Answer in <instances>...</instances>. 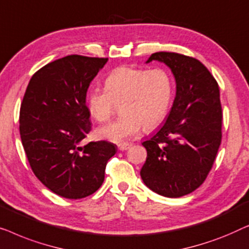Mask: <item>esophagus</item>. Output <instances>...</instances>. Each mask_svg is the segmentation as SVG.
<instances>
[{"label": "esophagus", "mask_w": 249, "mask_h": 249, "mask_svg": "<svg viewBox=\"0 0 249 249\" xmlns=\"http://www.w3.org/2000/svg\"><path fill=\"white\" fill-rule=\"evenodd\" d=\"M131 146V143H123V144H118V149H120L121 151H125V150H128Z\"/></svg>", "instance_id": "esophagus-1"}]
</instances>
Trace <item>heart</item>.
I'll return each instance as SVG.
<instances>
[{"label":"heart","instance_id":"b5f03b06","mask_svg":"<svg viewBox=\"0 0 249 249\" xmlns=\"http://www.w3.org/2000/svg\"><path fill=\"white\" fill-rule=\"evenodd\" d=\"M174 97V81L164 69L151 70L118 66L105 79V89L87 93V107L99 123L107 122L121 105L122 116L98 128L96 136L114 143H125L144 127H158L169 113Z\"/></svg>","mask_w":249,"mask_h":249}]
</instances>
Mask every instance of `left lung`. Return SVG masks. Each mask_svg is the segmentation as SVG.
I'll return each instance as SVG.
<instances>
[{"label": "left lung", "instance_id": "1", "mask_svg": "<svg viewBox=\"0 0 249 249\" xmlns=\"http://www.w3.org/2000/svg\"><path fill=\"white\" fill-rule=\"evenodd\" d=\"M159 61L176 80V97L166 123L142 143L146 149L141 178L166 197H180L204 183L222 138V108L218 82L198 59L158 52Z\"/></svg>", "mask_w": 249, "mask_h": 249}]
</instances>
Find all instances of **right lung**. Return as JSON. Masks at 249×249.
Here are the masks:
<instances>
[{
  "label": "right lung",
  "mask_w": 249,
  "mask_h": 249,
  "mask_svg": "<svg viewBox=\"0 0 249 249\" xmlns=\"http://www.w3.org/2000/svg\"><path fill=\"white\" fill-rule=\"evenodd\" d=\"M108 58L69 55L31 76L20 107V135L36 177L53 193L78 199L104 183L117 146L80 142L91 131L87 91Z\"/></svg>",
  "instance_id": "right-lung-1"
}]
</instances>
